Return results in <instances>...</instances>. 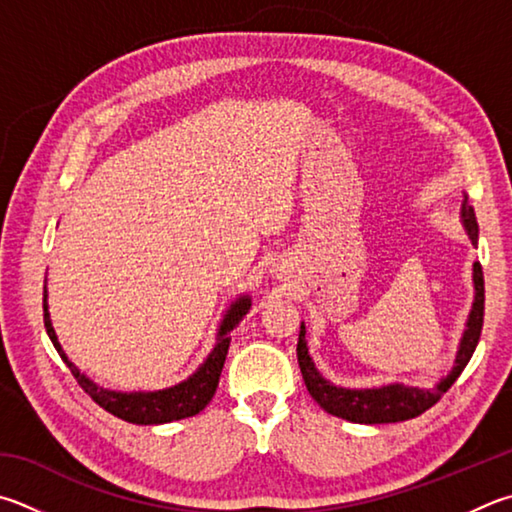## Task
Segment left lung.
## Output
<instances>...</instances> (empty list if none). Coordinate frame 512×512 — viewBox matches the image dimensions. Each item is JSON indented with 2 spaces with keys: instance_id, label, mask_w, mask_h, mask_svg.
Masks as SVG:
<instances>
[{
  "instance_id": "8db88e82",
  "label": "left lung",
  "mask_w": 512,
  "mask_h": 512,
  "mask_svg": "<svg viewBox=\"0 0 512 512\" xmlns=\"http://www.w3.org/2000/svg\"><path fill=\"white\" fill-rule=\"evenodd\" d=\"M461 221L472 241V246H477L479 226L475 219V210H472V206H468V201H463ZM472 282H475V302H472L466 331H463V338L459 342L457 360H454V367L450 374L441 378L439 383L430 389L410 387L403 383H392V385L371 387V389H349V387H338L329 383V380L322 378L320 371L315 369L313 360L309 356V347H306V340H304L306 327L302 322L300 340H297V362H300L304 385L313 396V401L318 403L324 412H329L338 418H345V421H351V423H367V425L407 421V418L421 416L425 410H430V407L454 385V380L461 376V371L466 369L472 353L477 349L481 327H483V300H486V295H483V271L479 262H475V266H472Z\"/></svg>"
}]
</instances>
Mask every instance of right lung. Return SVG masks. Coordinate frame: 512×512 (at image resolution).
Returning <instances> with one entry per match:
<instances>
[{"label": "right lung", "mask_w": 512, "mask_h": 512, "mask_svg": "<svg viewBox=\"0 0 512 512\" xmlns=\"http://www.w3.org/2000/svg\"><path fill=\"white\" fill-rule=\"evenodd\" d=\"M248 311H250L248 295H241L230 304V309L226 311L224 320H221V327L217 331L215 349L210 351L206 362H203V365L194 371L188 380H183V383L174 387L159 389V392L127 394V392H111V389L98 387L94 380H89L85 374H80V369L67 358V353L62 351L58 336H55V329L51 324L49 304H46V286H44V327H46V333H49L53 347L58 349L60 358L64 360V365L71 369V374L76 376L78 385L85 389L91 398H94L102 410H107L109 414H114L118 418H123V421L136 423V425H159V423L181 421V418L199 414L203 407L212 401V396L217 392L221 369H224L226 353L230 347V331L237 327Z\"/></svg>", "instance_id": "obj_1"}]
</instances>
